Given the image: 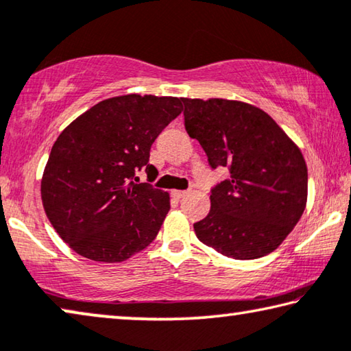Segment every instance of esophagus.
<instances>
[{
    "mask_svg": "<svg viewBox=\"0 0 351 351\" xmlns=\"http://www.w3.org/2000/svg\"><path fill=\"white\" fill-rule=\"evenodd\" d=\"M187 193H189L187 191H173V192H171V195L180 199V198H184V197L187 195Z\"/></svg>",
    "mask_w": 351,
    "mask_h": 351,
    "instance_id": "1",
    "label": "esophagus"
}]
</instances>
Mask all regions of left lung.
<instances>
[{
  "mask_svg": "<svg viewBox=\"0 0 351 351\" xmlns=\"http://www.w3.org/2000/svg\"><path fill=\"white\" fill-rule=\"evenodd\" d=\"M187 134L213 169L230 180L210 193V210L193 225L199 242L232 259H258L276 250L308 202V167L295 142L253 104L223 98H181Z\"/></svg>",
  "mask_w": 351,
  "mask_h": 351,
  "instance_id": "8db88e82",
  "label": "left lung"
}]
</instances>
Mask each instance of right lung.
Wrapping results in <instances>:
<instances>
[{"label":"right lung","mask_w":351,"mask_h":351,"mask_svg":"<svg viewBox=\"0 0 351 351\" xmlns=\"http://www.w3.org/2000/svg\"><path fill=\"white\" fill-rule=\"evenodd\" d=\"M181 110V98L130 93L92 106L60 132L40 195L48 220L73 252L114 264L154 241L170 195L136 184L134 173L156 170L149 148Z\"/></svg>","instance_id":"obj_1"}]
</instances>
